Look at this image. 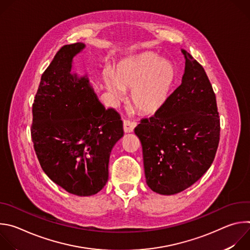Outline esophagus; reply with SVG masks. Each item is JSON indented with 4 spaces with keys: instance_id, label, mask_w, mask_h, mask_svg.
Listing matches in <instances>:
<instances>
[{
    "instance_id": "1",
    "label": "esophagus",
    "mask_w": 250,
    "mask_h": 250,
    "mask_svg": "<svg viewBox=\"0 0 250 250\" xmlns=\"http://www.w3.org/2000/svg\"><path fill=\"white\" fill-rule=\"evenodd\" d=\"M136 124L129 120H124V130L125 132H132Z\"/></svg>"
}]
</instances>
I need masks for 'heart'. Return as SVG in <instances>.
Here are the masks:
<instances>
[{
	"label": "heart",
	"mask_w": 250,
	"mask_h": 250,
	"mask_svg": "<svg viewBox=\"0 0 250 250\" xmlns=\"http://www.w3.org/2000/svg\"><path fill=\"white\" fill-rule=\"evenodd\" d=\"M105 85L116 101L125 98L124 91H131L134 109L142 115H154L167 102L175 80L172 64L160 60L151 52H145L123 60L114 73L106 75Z\"/></svg>",
	"instance_id": "obj_1"
}]
</instances>
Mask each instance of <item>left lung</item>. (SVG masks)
Listing matches in <instances>:
<instances>
[{"mask_svg":"<svg viewBox=\"0 0 250 250\" xmlns=\"http://www.w3.org/2000/svg\"><path fill=\"white\" fill-rule=\"evenodd\" d=\"M181 85L162 109L134 128L147 186L174 195L192 186L210 167L220 141L217 100L203 66L186 50Z\"/></svg>","mask_w":250,"mask_h":250,"instance_id":"1","label":"left lung"}]
</instances>
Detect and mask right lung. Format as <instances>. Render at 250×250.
Wrapping results in <instances>:
<instances>
[{
  "label": "right lung",
  "instance_id": "obj_1",
  "mask_svg": "<svg viewBox=\"0 0 250 250\" xmlns=\"http://www.w3.org/2000/svg\"><path fill=\"white\" fill-rule=\"evenodd\" d=\"M85 44L61 47L42 75L32 104L31 140L50 179L70 194L92 196L109 178V159L124 135L120 114L104 109L88 78L71 74Z\"/></svg>",
  "mask_w": 250,
  "mask_h": 250
}]
</instances>
